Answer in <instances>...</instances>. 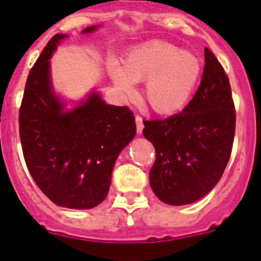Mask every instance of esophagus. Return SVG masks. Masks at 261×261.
<instances>
[{
    "instance_id": "34e87169",
    "label": "esophagus",
    "mask_w": 261,
    "mask_h": 261,
    "mask_svg": "<svg viewBox=\"0 0 261 261\" xmlns=\"http://www.w3.org/2000/svg\"><path fill=\"white\" fill-rule=\"evenodd\" d=\"M136 124H137V132L141 134L142 130H143V122H142V118L139 117V115H137L136 117Z\"/></svg>"
}]
</instances>
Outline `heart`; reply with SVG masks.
<instances>
[{
  "label": "heart",
  "instance_id": "1",
  "mask_svg": "<svg viewBox=\"0 0 261 261\" xmlns=\"http://www.w3.org/2000/svg\"><path fill=\"white\" fill-rule=\"evenodd\" d=\"M202 63L194 53L179 46L151 40L132 48L123 67L110 64V73L123 91L133 92L134 82H143V96L159 114H175L187 107L199 81Z\"/></svg>",
  "mask_w": 261,
  "mask_h": 261
}]
</instances>
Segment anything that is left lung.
<instances>
[{
    "mask_svg": "<svg viewBox=\"0 0 261 261\" xmlns=\"http://www.w3.org/2000/svg\"><path fill=\"white\" fill-rule=\"evenodd\" d=\"M197 92L184 110L166 119L144 120L143 136L156 149L149 184L170 205L194 203L223 175L233 143L236 112L223 67L208 48Z\"/></svg>",
    "mask_w": 261,
    "mask_h": 261,
    "instance_id": "obj_1",
    "label": "left lung"
}]
</instances>
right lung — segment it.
Returning a JSON list of instances; mask_svg holds the SVG:
<instances>
[{
	"label": "right lung",
	"instance_id": "1",
	"mask_svg": "<svg viewBox=\"0 0 261 261\" xmlns=\"http://www.w3.org/2000/svg\"><path fill=\"white\" fill-rule=\"evenodd\" d=\"M64 38L54 35L30 69L20 107V139L28 170L44 194L61 207L90 210L107 198L113 167L136 136V122L129 108L107 104L97 92L64 110L53 92L49 64Z\"/></svg>",
	"mask_w": 261,
	"mask_h": 261
}]
</instances>
